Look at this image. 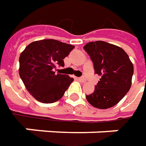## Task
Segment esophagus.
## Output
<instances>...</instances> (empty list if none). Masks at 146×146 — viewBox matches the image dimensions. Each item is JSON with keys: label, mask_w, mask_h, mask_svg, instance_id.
Wrapping results in <instances>:
<instances>
[{"label": "esophagus", "mask_w": 146, "mask_h": 146, "mask_svg": "<svg viewBox=\"0 0 146 146\" xmlns=\"http://www.w3.org/2000/svg\"><path fill=\"white\" fill-rule=\"evenodd\" d=\"M78 80H80V81L81 82H85V78L84 77H79L78 78Z\"/></svg>", "instance_id": "1"}]
</instances>
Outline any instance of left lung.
I'll use <instances>...</instances> for the list:
<instances>
[{
  "label": "left lung",
  "instance_id": "obj_1",
  "mask_svg": "<svg viewBox=\"0 0 146 146\" xmlns=\"http://www.w3.org/2000/svg\"><path fill=\"white\" fill-rule=\"evenodd\" d=\"M84 49L93 61L95 74L101 76L94 92L87 101L98 109H108L119 103L129 91L133 65L126 52L119 46L105 42H89Z\"/></svg>",
  "mask_w": 146,
  "mask_h": 146
}]
</instances>
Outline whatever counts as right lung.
Listing matches in <instances>:
<instances>
[{"label":"right lung","mask_w":146,"mask_h":146,"mask_svg":"<svg viewBox=\"0 0 146 146\" xmlns=\"http://www.w3.org/2000/svg\"><path fill=\"white\" fill-rule=\"evenodd\" d=\"M74 45L56 40H41L28 44L19 57V76L26 88L37 101L53 103L62 98L74 79L55 74L56 66H64L63 59Z\"/></svg>","instance_id":"obj_1"}]
</instances>
